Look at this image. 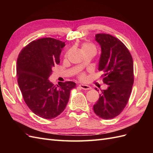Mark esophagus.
<instances>
[{
  "mask_svg": "<svg viewBox=\"0 0 153 153\" xmlns=\"http://www.w3.org/2000/svg\"><path fill=\"white\" fill-rule=\"evenodd\" d=\"M81 89H84V90H90L91 89V87L89 85H84V84H80L79 85Z\"/></svg>",
  "mask_w": 153,
  "mask_h": 153,
  "instance_id": "34e87169",
  "label": "esophagus"
}]
</instances>
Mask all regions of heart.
Returning a JSON list of instances; mask_svg holds the SVG:
<instances>
[{"label":"heart","instance_id":"obj_1","mask_svg":"<svg viewBox=\"0 0 153 153\" xmlns=\"http://www.w3.org/2000/svg\"><path fill=\"white\" fill-rule=\"evenodd\" d=\"M81 48H82V50L83 53H85V52H95L96 53V47H95V46L92 44V43H84L82 46H81ZM78 78H79V79L84 81V80H86V75L84 73H82L81 74H80L79 76H78Z\"/></svg>","mask_w":153,"mask_h":153}]
</instances>
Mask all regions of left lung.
<instances>
[{
  "mask_svg": "<svg viewBox=\"0 0 153 153\" xmlns=\"http://www.w3.org/2000/svg\"><path fill=\"white\" fill-rule=\"evenodd\" d=\"M96 41L101 48L98 69L104 72L101 77L108 87L101 91L93 110L100 117L110 119L122 112L130 97L134 82L133 58L122 41L112 35L97 34Z\"/></svg>",
  "mask_w": 153,
  "mask_h": 153,
  "instance_id": "8db88e82",
  "label": "left lung"
}]
</instances>
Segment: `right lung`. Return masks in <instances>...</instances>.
I'll list each match as a JSON object with an SVG mask.
<instances>
[{
	"mask_svg": "<svg viewBox=\"0 0 153 153\" xmlns=\"http://www.w3.org/2000/svg\"><path fill=\"white\" fill-rule=\"evenodd\" d=\"M65 43L45 38L32 41L23 48L17 59L18 84L26 105L38 116L51 119L65 109L75 82L54 85L48 80L52 68L60 63Z\"/></svg>",
	"mask_w": 153,
	"mask_h": 153,
	"instance_id": "right-lung-1",
	"label": "right lung"
}]
</instances>
